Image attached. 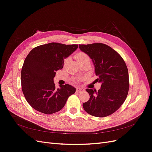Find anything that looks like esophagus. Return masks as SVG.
<instances>
[{
	"instance_id": "34e87169",
	"label": "esophagus",
	"mask_w": 152,
	"mask_h": 152,
	"mask_svg": "<svg viewBox=\"0 0 152 152\" xmlns=\"http://www.w3.org/2000/svg\"><path fill=\"white\" fill-rule=\"evenodd\" d=\"M84 91V89L83 88H82V87H78L76 89V92L78 93H82V92H83Z\"/></svg>"
}]
</instances>
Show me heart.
<instances>
[{
    "instance_id": "obj_1",
    "label": "heart",
    "mask_w": 152,
    "mask_h": 152,
    "mask_svg": "<svg viewBox=\"0 0 152 152\" xmlns=\"http://www.w3.org/2000/svg\"><path fill=\"white\" fill-rule=\"evenodd\" d=\"M89 58L88 56H87L86 53H82V52H80L79 53H77L75 56V58L77 61L80 60V59H84V58Z\"/></svg>"
}]
</instances>
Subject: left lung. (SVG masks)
I'll return each instance as SVG.
<instances>
[{
  "label": "left lung",
  "mask_w": 152,
  "mask_h": 152,
  "mask_svg": "<svg viewBox=\"0 0 152 152\" xmlns=\"http://www.w3.org/2000/svg\"><path fill=\"white\" fill-rule=\"evenodd\" d=\"M79 48L90 57L94 65L95 74L101 88L96 91L86 89L90 95L83 103L85 111L91 115L104 117L121 107L129 91V73L125 61L115 50L102 43L79 44Z\"/></svg>",
  "instance_id": "8db88e82"
}]
</instances>
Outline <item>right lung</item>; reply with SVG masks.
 I'll return each mask as SVG.
<instances>
[{"label":"right lung","instance_id":"right-lung-1","mask_svg":"<svg viewBox=\"0 0 152 152\" xmlns=\"http://www.w3.org/2000/svg\"><path fill=\"white\" fill-rule=\"evenodd\" d=\"M77 44L51 42L39 45L27 55L21 69L22 91L31 107L45 114L61 110L76 89L71 85L56 89L54 77L63 67L64 59L78 48Z\"/></svg>","mask_w":152,"mask_h":152}]
</instances>
